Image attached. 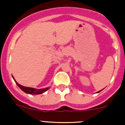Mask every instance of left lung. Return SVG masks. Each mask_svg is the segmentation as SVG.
I'll use <instances>...</instances> for the list:
<instances>
[{"label":"left lung","instance_id":"8db88e82","mask_svg":"<svg viewBox=\"0 0 125 125\" xmlns=\"http://www.w3.org/2000/svg\"><path fill=\"white\" fill-rule=\"evenodd\" d=\"M98 91V93H99V92H100V91Z\"/></svg>","mask_w":125,"mask_h":125}]
</instances>
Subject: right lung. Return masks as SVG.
Returning <instances> with one entry per match:
<instances>
[{"instance_id":"1","label":"right lung","mask_w":125,"mask_h":125,"mask_svg":"<svg viewBox=\"0 0 125 125\" xmlns=\"http://www.w3.org/2000/svg\"><path fill=\"white\" fill-rule=\"evenodd\" d=\"M13 78H14V77H13ZM14 81H15V83L17 84V86H18L19 87V88H21V89L24 92H25V93L31 94H40L44 93L45 91H47V89H49V88H44V89H34V88H29V87L23 86H22V85L19 84L18 83L16 82L15 79H14Z\"/></svg>"}]
</instances>
